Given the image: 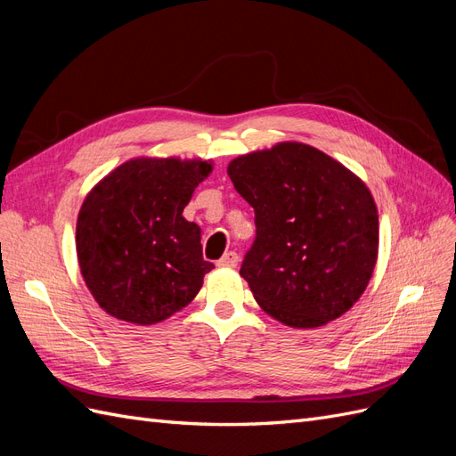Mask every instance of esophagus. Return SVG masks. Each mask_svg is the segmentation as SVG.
I'll use <instances>...</instances> for the list:
<instances>
[{
    "label": "esophagus",
    "instance_id": "1",
    "mask_svg": "<svg viewBox=\"0 0 456 456\" xmlns=\"http://www.w3.org/2000/svg\"><path fill=\"white\" fill-rule=\"evenodd\" d=\"M238 262H240L238 253L228 251V253L223 255V258H220V260L216 262V266H220V268H236Z\"/></svg>",
    "mask_w": 456,
    "mask_h": 456
}]
</instances>
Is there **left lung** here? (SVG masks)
I'll return each mask as SVG.
<instances>
[{"instance_id":"1","label":"left lung","mask_w":456,"mask_h":456,"mask_svg":"<svg viewBox=\"0 0 456 456\" xmlns=\"http://www.w3.org/2000/svg\"><path fill=\"white\" fill-rule=\"evenodd\" d=\"M228 176L255 209L256 240L240 273L258 306L295 329L346 314L379 258V211L362 178L295 141L233 158Z\"/></svg>"}]
</instances>
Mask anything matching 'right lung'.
Returning a JSON list of instances; mask_svg holds the SVG:
<instances>
[{
  "mask_svg": "<svg viewBox=\"0 0 456 456\" xmlns=\"http://www.w3.org/2000/svg\"><path fill=\"white\" fill-rule=\"evenodd\" d=\"M213 167V159L141 156L89 190L76 253L89 293L108 315L154 325L200 293L215 266L203 260L200 226L183 211Z\"/></svg>",
  "mask_w": 456,
  "mask_h": 456,
  "instance_id": "1",
  "label": "right lung"
}]
</instances>
